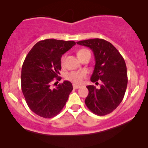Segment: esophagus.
I'll return each instance as SVG.
<instances>
[{
    "mask_svg": "<svg viewBox=\"0 0 148 148\" xmlns=\"http://www.w3.org/2000/svg\"><path fill=\"white\" fill-rule=\"evenodd\" d=\"M73 88L74 89H75V90H77V89H79L80 88V86H77V85H76V84H73Z\"/></svg>",
    "mask_w": 148,
    "mask_h": 148,
    "instance_id": "esophagus-1",
    "label": "esophagus"
}]
</instances>
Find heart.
<instances>
[{"label": "heart", "instance_id": "1", "mask_svg": "<svg viewBox=\"0 0 148 148\" xmlns=\"http://www.w3.org/2000/svg\"><path fill=\"white\" fill-rule=\"evenodd\" d=\"M90 52L88 50L85 49V48H82L80 49L77 52V56L78 57H80L83 54L86 53V52ZM60 62H61V64L63 65L64 63V56H62L60 59ZM87 77V72L86 71H71L66 74V79L70 82L75 84H80L83 82V81L85 78Z\"/></svg>", "mask_w": 148, "mask_h": 148}]
</instances>
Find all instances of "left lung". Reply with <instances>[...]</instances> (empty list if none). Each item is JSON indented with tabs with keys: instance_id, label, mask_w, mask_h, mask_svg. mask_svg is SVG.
Wrapping results in <instances>:
<instances>
[{
	"instance_id": "8db88e82",
	"label": "left lung",
	"mask_w": 148,
	"mask_h": 148,
	"mask_svg": "<svg viewBox=\"0 0 148 148\" xmlns=\"http://www.w3.org/2000/svg\"><path fill=\"white\" fill-rule=\"evenodd\" d=\"M77 44L92 50L96 64L91 82H102L99 89L94 86H86L89 94L85 103L95 114H110L121 104L126 92L128 79L124 58L112 44L104 39L82 40Z\"/></svg>"
}]
</instances>
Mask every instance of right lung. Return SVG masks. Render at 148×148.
Returning a JSON list of instances; mask_svg holds the SVG:
<instances>
[{
  "instance_id": "obj_1",
  "label": "right lung",
  "mask_w": 148,
  "mask_h": 148,
  "mask_svg": "<svg viewBox=\"0 0 148 148\" xmlns=\"http://www.w3.org/2000/svg\"><path fill=\"white\" fill-rule=\"evenodd\" d=\"M76 43L46 39L38 42L26 56L21 69V90L27 106L38 116L50 119L59 113L73 90L72 84L64 81L51 89L54 79H61L60 58Z\"/></svg>"
}]
</instances>
